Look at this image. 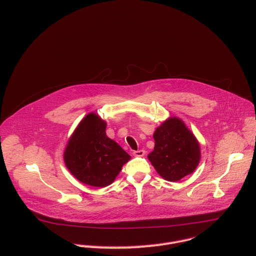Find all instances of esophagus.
I'll use <instances>...</instances> for the list:
<instances>
[{
  "instance_id": "1",
  "label": "esophagus",
  "mask_w": 256,
  "mask_h": 256,
  "mask_svg": "<svg viewBox=\"0 0 256 256\" xmlns=\"http://www.w3.org/2000/svg\"><path fill=\"white\" fill-rule=\"evenodd\" d=\"M132 154L136 157H142L144 155V150H138V151H134Z\"/></svg>"
}]
</instances>
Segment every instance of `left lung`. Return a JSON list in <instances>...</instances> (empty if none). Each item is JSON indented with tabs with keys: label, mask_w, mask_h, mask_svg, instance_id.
Instances as JSON below:
<instances>
[{
	"label": "left lung",
	"mask_w": 256,
	"mask_h": 256,
	"mask_svg": "<svg viewBox=\"0 0 256 256\" xmlns=\"http://www.w3.org/2000/svg\"><path fill=\"white\" fill-rule=\"evenodd\" d=\"M153 136L155 147L148 158L162 178L179 181L196 170L200 160V144L181 120L168 118Z\"/></svg>",
	"instance_id": "8db88e82"
}]
</instances>
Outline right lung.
Listing matches in <instances>:
<instances>
[{"mask_svg":"<svg viewBox=\"0 0 256 256\" xmlns=\"http://www.w3.org/2000/svg\"><path fill=\"white\" fill-rule=\"evenodd\" d=\"M106 122L89 114L70 138L64 160L79 181L95 188L110 186L130 156L105 132Z\"/></svg>","mask_w":256,"mask_h":256,"instance_id":"add662e5","label":"right lung"}]
</instances>
